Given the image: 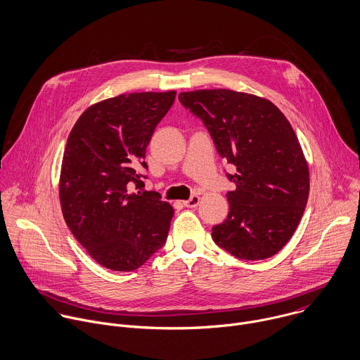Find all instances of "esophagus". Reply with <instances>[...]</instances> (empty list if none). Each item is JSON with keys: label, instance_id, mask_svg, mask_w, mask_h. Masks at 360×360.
I'll return each instance as SVG.
<instances>
[{"label": "esophagus", "instance_id": "34e87169", "mask_svg": "<svg viewBox=\"0 0 360 360\" xmlns=\"http://www.w3.org/2000/svg\"><path fill=\"white\" fill-rule=\"evenodd\" d=\"M199 202H200V198L198 195H193L188 200H184V206H186V207H196L199 205Z\"/></svg>", "mask_w": 360, "mask_h": 360}]
</instances>
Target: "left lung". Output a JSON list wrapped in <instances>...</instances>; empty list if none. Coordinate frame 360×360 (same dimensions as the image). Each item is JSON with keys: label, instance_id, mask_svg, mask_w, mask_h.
<instances>
[{"label": "left lung", "instance_id": "1", "mask_svg": "<svg viewBox=\"0 0 360 360\" xmlns=\"http://www.w3.org/2000/svg\"><path fill=\"white\" fill-rule=\"evenodd\" d=\"M206 126L227 175L229 214L212 227L217 246L242 260L277 255L292 237L307 206L309 171L300 141L281 110L264 97L229 89L179 93Z\"/></svg>", "mask_w": 360, "mask_h": 360}]
</instances>
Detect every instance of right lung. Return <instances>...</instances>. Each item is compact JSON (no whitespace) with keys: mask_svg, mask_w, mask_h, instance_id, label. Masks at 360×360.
<instances>
[{"mask_svg":"<svg viewBox=\"0 0 360 360\" xmlns=\"http://www.w3.org/2000/svg\"><path fill=\"white\" fill-rule=\"evenodd\" d=\"M176 91L120 94L86 108L63 153L59 199L68 227L100 266L133 271L160 250L174 209L143 191L146 150ZM136 191H134V189Z\"/></svg>","mask_w":360,"mask_h":360,"instance_id":"1","label":"right lung"}]
</instances>
